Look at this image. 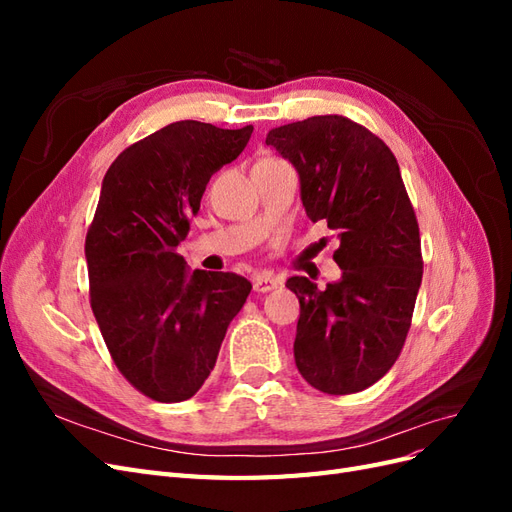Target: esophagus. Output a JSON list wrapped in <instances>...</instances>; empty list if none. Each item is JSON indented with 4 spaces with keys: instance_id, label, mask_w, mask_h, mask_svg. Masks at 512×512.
<instances>
[{
    "instance_id": "obj_1",
    "label": "esophagus",
    "mask_w": 512,
    "mask_h": 512,
    "mask_svg": "<svg viewBox=\"0 0 512 512\" xmlns=\"http://www.w3.org/2000/svg\"><path fill=\"white\" fill-rule=\"evenodd\" d=\"M280 284L282 282L277 280V277H273V275H258V277H254V290L256 292H269V290L277 288Z\"/></svg>"
}]
</instances>
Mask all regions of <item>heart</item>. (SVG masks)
I'll return each mask as SVG.
<instances>
[{
    "label": "heart",
    "instance_id": "b5f03b06",
    "mask_svg": "<svg viewBox=\"0 0 512 512\" xmlns=\"http://www.w3.org/2000/svg\"><path fill=\"white\" fill-rule=\"evenodd\" d=\"M265 162H277V160H273V158H269V160H260L258 164H265Z\"/></svg>",
    "mask_w": 512,
    "mask_h": 512
}]
</instances>
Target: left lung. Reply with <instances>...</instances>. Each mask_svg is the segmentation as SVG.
<instances>
[{"label": "left lung", "instance_id": "8db88e82", "mask_svg": "<svg viewBox=\"0 0 512 512\" xmlns=\"http://www.w3.org/2000/svg\"><path fill=\"white\" fill-rule=\"evenodd\" d=\"M297 168L307 218L337 232L342 280L320 290L303 275L286 286L301 316L294 361L327 395L359 393L404 348L423 280L421 235L393 151L342 115L307 117L267 134Z\"/></svg>", "mask_w": 512, "mask_h": 512}]
</instances>
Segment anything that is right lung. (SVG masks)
I'll use <instances>...</instances> for the list:
<instances>
[{
	"mask_svg": "<svg viewBox=\"0 0 512 512\" xmlns=\"http://www.w3.org/2000/svg\"><path fill=\"white\" fill-rule=\"evenodd\" d=\"M252 132L175 121L123 149L102 181L85 239L89 303L121 376L162 404L203 386L252 290L237 273H188L177 254L211 175Z\"/></svg>",
	"mask_w": 512,
	"mask_h": 512,
	"instance_id": "obj_1",
	"label": "right lung"
}]
</instances>
